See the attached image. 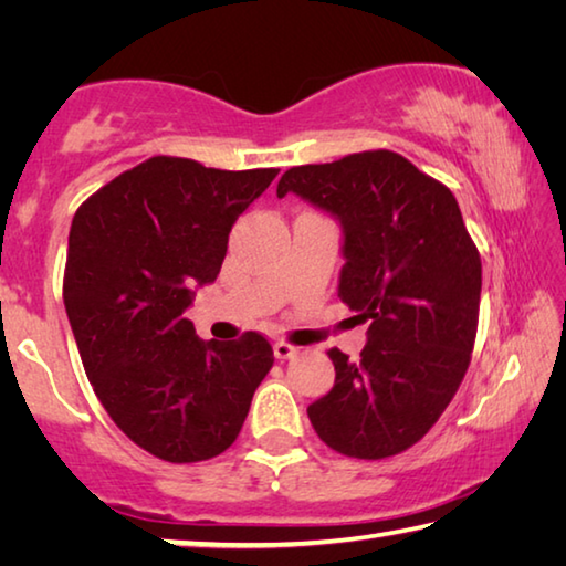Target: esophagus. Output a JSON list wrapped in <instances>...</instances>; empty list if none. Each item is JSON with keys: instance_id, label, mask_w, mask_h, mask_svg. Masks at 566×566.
Instances as JSON below:
<instances>
[{"instance_id": "esophagus-1", "label": "esophagus", "mask_w": 566, "mask_h": 566, "mask_svg": "<svg viewBox=\"0 0 566 566\" xmlns=\"http://www.w3.org/2000/svg\"><path fill=\"white\" fill-rule=\"evenodd\" d=\"M300 354V347H294L290 342H274V357L276 359H294Z\"/></svg>"}]
</instances>
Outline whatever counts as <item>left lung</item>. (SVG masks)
Segmentation results:
<instances>
[{
    "mask_svg": "<svg viewBox=\"0 0 566 566\" xmlns=\"http://www.w3.org/2000/svg\"><path fill=\"white\" fill-rule=\"evenodd\" d=\"M290 191L339 222V296L369 319L357 361L329 349L334 387L306 415L334 452L395 457L432 429L467 375L482 260L452 191L397 151L292 167L276 197Z\"/></svg>",
    "mask_w": 566,
    "mask_h": 566,
    "instance_id": "1",
    "label": "left lung"
}]
</instances>
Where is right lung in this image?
Returning <instances> with one entry per match:
<instances>
[{
	"mask_svg": "<svg viewBox=\"0 0 566 566\" xmlns=\"http://www.w3.org/2000/svg\"><path fill=\"white\" fill-rule=\"evenodd\" d=\"M276 175L151 157L72 219L64 306L84 371L114 424L165 462L232 447L274 364L262 334L202 342L185 310L191 286L217 280L237 217Z\"/></svg>",
	"mask_w": 566,
	"mask_h": 566,
	"instance_id": "1",
	"label": "right lung"
}]
</instances>
